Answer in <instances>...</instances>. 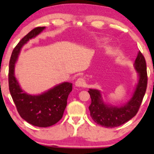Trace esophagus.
Returning a JSON list of instances; mask_svg holds the SVG:
<instances>
[{"label":"esophagus","mask_w":154,"mask_h":154,"mask_svg":"<svg viewBox=\"0 0 154 154\" xmlns=\"http://www.w3.org/2000/svg\"><path fill=\"white\" fill-rule=\"evenodd\" d=\"M75 85L77 86V87H84L85 85V79L83 78H78L76 80L75 82Z\"/></svg>","instance_id":"34e87169"}]
</instances>
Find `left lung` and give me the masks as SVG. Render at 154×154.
<instances>
[{
	"mask_svg": "<svg viewBox=\"0 0 154 154\" xmlns=\"http://www.w3.org/2000/svg\"><path fill=\"white\" fill-rule=\"evenodd\" d=\"M134 66L138 73V82L131 99L125 105L122 106L106 105L103 103L98 90L88 91L91 98L89 110L95 123L107 128H116L126 123L137 114L146 93L148 82L146 62L140 51L138 52Z\"/></svg>",
	"mask_w": 154,
	"mask_h": 154,
	"instance_id": "obj_1",
	"label": "left lung"
}]
</instances>
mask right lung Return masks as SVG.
<instances>
[{
    "label": "right lung",
    "instance_id": "obj_1",
    "mask_svg": "<svg viewBox=\"0 0 154 154\" xmlns=\"http://www.w3.org/2000/svg\"><path fill=\"white\" fill-rule=\"evenodd\" d=\"M45 28V26L35 28L19 42L12 51L8 69L9 91L19 115L28 123L39 128L52 126L62 118L67 98L72 91V83L63 82L42 94L32 95L22 91L16 79L14 65L21 48Z\"/></svg>",
    "mask_w": 154,
    "mask_h": 154
}]
</instances>
